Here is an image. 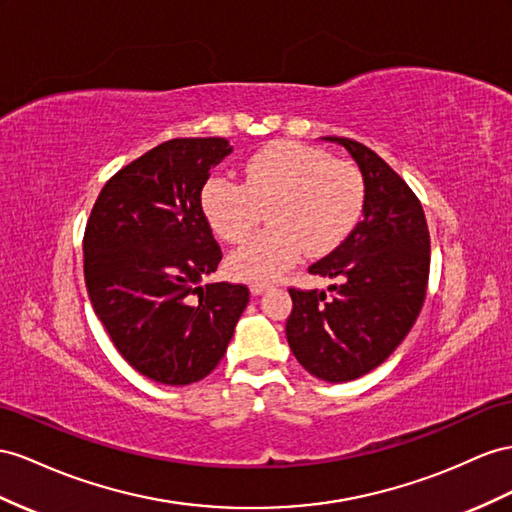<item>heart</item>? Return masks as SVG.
Returning <instances> with one entry per match:
<instances>
[{"mask_svg": "<svg viewBox=\"0 0 512 512\" xmlns=\"http://www.w3.org/2000/svg\"><path fill=\"white\" fill-rule=\"evenodd\" d=\"M294 201L285 209L283 225L296 229L313 244H324L342 233L348 222L350 192L331 168L316 164L311 157L290 162ZM246 279L268 283L292 266L285 244L255 246L246 253Z\"/></svg>", "mask_w": 512, "mask_h": 512, "instance_id": "b5f03b06", "label": "heart"}]
</instances>
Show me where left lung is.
<instances>
[{"instance_id": "1", "label": "left lung", "mask_w": 512, "mask_h": 512, "mask_svg": "<svg viewBox=\"0 0 512 512\" xmlns=\"http://www.w3.org/2000/svg\"><path fill=\"white\" fill-rule=\"evenodd\" d=\"M225 138H175L116 173L84 231L90 303L121 357L155 383L201 381L225 357L248 287L216 281L222 253L203 214Z\"/></svg>"}]
</instances>
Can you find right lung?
<instances>
[{"instance_id": "right-lung-1", "label": "right lung", "mask_w": 512, "mask_h": 512, "mask_svg": "<svg viewBox=\"0 0 512 512\" xmlns=\"http://www.w3.org/2000/svg\"><path fill=\"white\" fill-rule=\"evenodd\" d=\"M361 173V216L333 251L309 268L313 290L290 292L285 335L303 368L346 383L378 368L409 335L428 285L430 238L424 209L400 175L355 140H335Z\"/></svg>"}]
</instances>
